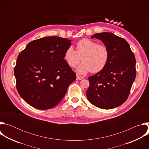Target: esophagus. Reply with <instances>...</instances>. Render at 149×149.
Instances as JSON below:
<instances>
[{
    "instance_id": "1",
    "label": "esophagus",
    "mask_w": 149,
    "mask_h": 149,
    "mask_svg": "<svg viewBox=\"0 0 149 149\" xmlns=\"http://www.w3.org/2000/svg\"><path fill=\"white\" fill-rule=\"evenodd\" d=\"M83 78H84V77L77 74V80H81V79H82Z\"/></svg>"
}]
</instances>
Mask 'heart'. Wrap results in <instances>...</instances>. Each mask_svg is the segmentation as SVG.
<instances>
[{"instance_id":"obj_1","label":"heart","mask_w":149,"mask_h":149,"mask_svg":"<svg viewBox=\"0 0 149 149\" xmlns=\"http://www.w3.org/2000/svg\"><path fill=\"white\" fill-rule=\"evenodd\" d=\"M110 52L107 47L98 44L97 42L83 38L76 44V50L68 47L64 53V59L71 68L75 67L81 61L82 62L77 68L78 73L84 74L88 72H98L107 64Z\"/></svg>"}]
</instances>
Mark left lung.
I'll list each match as a JSON object with an SVG mask.
<instances>
[{"label":"left lung","instance_id":"1","mask_svg":"<svg viewBox=\"0 0 149 149\" xmlns=\"http://www.w3.org/2000/svg\"><path fill=\"white\" fill-rule=\"evenodd\" d=\"M107 47L110 56L107 64L99 72L88 77L86 94L89 101L102 109H111L128 98L136 75V58L124 39L113 33H95Z\"/></svg>","mask_w":149,"mask_h":149}]
</instances>
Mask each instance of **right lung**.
Returning <instances> with one entry per match:
<instances>
[{
  "instance_id": "1",
  "label": "right lung",
  "mask_w": 149,
  "mask_h": 149,
  "mask_svg": "<svg viewBox=\"0 0 149 149\" xmlns=\"http://www.w3.org/2000/svg\"><path fill=\"white\" fill-rule=\"evenodd\" d=\"M71 40L47 36L34 40L17 56L14 68L20 96L32 107L48 110L65 96L76 74L64 59Z\"/></svg>"
}]
</instances>
